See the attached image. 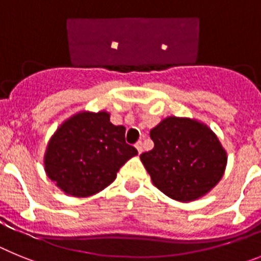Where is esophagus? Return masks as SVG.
Segmentation results:
<instances>
[{"instance_id": "obj_1", "label": "esophagus", "mask_w": 261, "mask_h": 261, "mask_svg": "<svg viewBox=\"0 0 261 261\" xmlns=\"http://www.w3.org/2000/svg\"><path fill=\"white\" fill-rule=\"evenodd\" d=\"M135 146H136V149H137L138 154H141V153H142V142H141V141L136 142Z\"/></svg>"}]
</instances>
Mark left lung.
<instances>
[{"instance_id": "obj_1", "label": "left lung", "mask_w": 261, "mask_h": 261, "mask_svg": "<svg viewBox=\"0 0 261 261\" xmlns=\"http://www.w3.org/2000/svg\"><path fill=\"white\" fill-rule=\"evenodd\" d=\"M154 147L140 155L154 186L177 201H193L217 186L226 168L225 149L205 124L170 116L150 130Z\"/></svg>"}]
</instances>
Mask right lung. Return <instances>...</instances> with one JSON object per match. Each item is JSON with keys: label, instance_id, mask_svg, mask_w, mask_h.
Returning a JSON list of instances; mask_svg holds the SVG:
<instances>
[{"label": "right lung", "instance_id": "obj_1", "mask_svg": "<svg viewBox=\"0 0 261 261\" xmlns=\"http://www.w3.org/2000/svg\"><path fill=\"white\" fill-rule=\"evenodd\" d=\"M135 155L136 147L125 142V128L111 123L108 112L84 111L65 120L50 137L44 168L60 190L87 197L110 186Z\"/></svg>", "mask_w": 261, "mask_h": 261}]
</instances>
